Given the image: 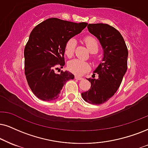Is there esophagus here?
I'll use <instances>...</instances> for the list:
<instances>
[{
	"instance_id": "esophagus-1",
	"label": "esophagus",
	"mask_w": 148,
	"mask_h": 148,
	"mask_svg": "<svg viewBox=\"0 0 148 148\" xmlns=\"http://www.w3.org/2000/svg\"><path fill=\"white\" fill-rule=\"evenodd\" d=\"M75 79H77V80H82V79H83V78L82 77H78V76H75Z\"/></svg>"
}]
</instances>
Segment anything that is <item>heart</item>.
<instances>
[{"instance_id":"1","label":"heart","mask_w":148,"mask_h":148,"mask_svg":"<svg viewBox=\"0 0 148 148\" xmlns=\"http://www.w3.org/2000/svg\"><path fill=\"white\" fill-rule=\"evenodd\" d=\"M84 42L89 51L92 53H95L99 50L98 42L95 38L91 37V36L85 38ZM76 44H77V42L73 38H70L66 43L64 47V53L69 58L73 56V55L74 54ZM67 67H68L69 71L77 75H82L90 69V65L88 62L79 59L70 60L68 62Z\"/></svg>"}]
</instances>
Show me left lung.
I'll list each match as a JSON object with an SVG mask.
<instances>
[{
	"label": "left lung",
	"mask_w": 148,
	"mask_h": 148,
	"mask_svg": "<svg viewBox=\"0 0 148 148\" xmlns=\"http://www.w3.org/2000/svg\"><path fill=\"white\" fill-rule=\"evenodd\" d=\"M87 27L99 40L103 58L94 71L99 75L98 78L87 79L91 84L90 88L82 92V97L89 103L99 105L110 99L119 88L127 71L128 51L121 34L113 27L97 23L88 24Z\"/></svg>",
	"instance_id": "8db88e82"
}]
</instances>
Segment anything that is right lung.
I'll return each mask as SVG.
<instances>
[{"mask_svg": "<svg viewBox=\"0 0 148 148\" xmlns=\"http://www.w3.org/2000/svg\"><path fill=\"white\" fill-rule=\"evenodd\" d=\"M88 23H75L56 18H49L31 32L24 51L25 73L34 94L43 101L59 97L66 82L74 79L68 71L55 72L58 65L65 64L64 47L66 42L86 28Z\"/></svg>", "mask_w": 148, "mask_h": 148, "instance_id": "add662e5", "label": "right lung"}]
</instances>
